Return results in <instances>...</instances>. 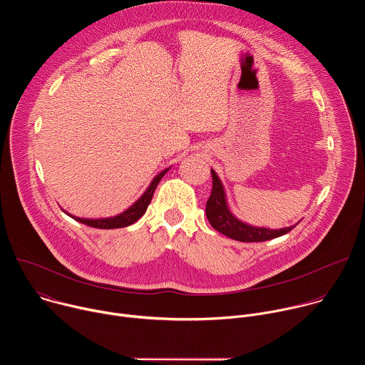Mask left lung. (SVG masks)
<instances>
[{"label":"left lung","mask_w":365,"mask_h":365,"mask_svg":"<svg viewBox=\"0 0 365 365\" xmlns=\"http://www.w3.org/2000/svg\"><path fill=\"white\" fill-rule=\"evenodd\" d=\"M211 173H212V192L210 199L206 202V218L212 225V228H215L221 234L242 242H262V241H267V240H273L280 235H284L297 225L296 224L293 227H287L282 230H269V228L252 227L241 222L230 211L227 197H225V190L218 175L212 169H211Z\"/></svg>","instance_id":"obj_1"}]
</instances>
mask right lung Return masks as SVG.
I'll return each mask as SVG.
<instances>
[{
  "label": "right lung",
  "instance_id": "right-lung-1",
  "mask_svg": "<svg viewBox=\"0 0 365 365\" xmlns=\"http://www.w3.org/2000/svg\"><path fill=\"white\" fill-rule=\"evenodd\" d=\"M169 169H165L163 172H160L158 176L153 179V182L150 183V186L147 187V190L140 196V199L137 202H134L127 211H124L123 214L113 217V218H103V220H83V218H78V217H72L73 220H76L78 222H82L85 225L93 227V228H101V230H113V228H124L128 227L131 224H134L135 221H138L144 212L147 211V206L151 202L153 193L158 187L159 182L162 180V178L168 173Z\"/></svg>",
  "mask_w": 365,
  "mask_h": 365
}]
</instances>
